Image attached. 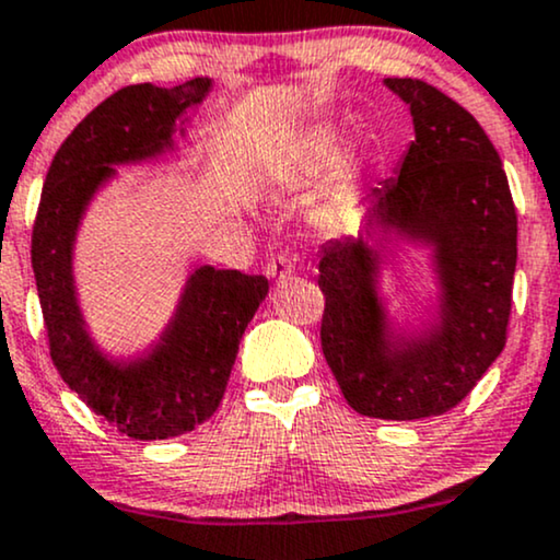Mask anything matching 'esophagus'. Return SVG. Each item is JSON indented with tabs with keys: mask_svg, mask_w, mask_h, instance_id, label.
<instances>
[{
	"mask_svg": "<svg viewBox=\"0 0 560 560\" xmlns=\"http://www.w3.org/2000/svg\"><path fill=\"white\" fill-rule=\"evenodd\" d=\"M292 262H289V258L287 255H276V258H271L266 262V273L271 276L273 281H284V279H289V276H292Z\"/></svg>",
	"mask_w": 560,
	"mask_h": 560,
	"instance_id": "obj_1",
	"label": "esophagus"
}]
</instances>
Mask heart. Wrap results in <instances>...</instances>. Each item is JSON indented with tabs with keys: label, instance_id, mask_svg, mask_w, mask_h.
I'll use <instances>...</instances> for the list:
<instances>
[{
	"label": "heart",
	"instance_id": "heart-1",
	"mask_svg": "<svg viewBox=\"0 0 560 560\" xmlns=\"http://www.w3.org/2000/svg\"><path fill=\"white\" fill-rule=\"evenodd\" d=\"M334 132L328 127L307 132L298 145L284 156V164L279 166V174L287 179H305L318 174L328 164L334 153Z\"/></svg>",
	"mask_w": 560,
	"mask_h": 560
}]
</instances>
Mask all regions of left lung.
<instances>
[{"instance_id":"obj_1","label":"left lung","mask_w":560,"mask_h":560,"mask_svg":"<svg viewBox=\"0 0 560 560\" xmlns=\"http://www.w3.org/2000/svg\"><path fill=\"white\" fill-rule=\"evenodd\" d=\"M383 83L412 112L415 140L368 195L362 232L320 247V347L354 412L422 420L454 409L506 347L516 208L472 114L425 80ZM390 238L434 250L439 315L412 335L389 331L377 294V250Z\"/></svg>"}]
</instances>
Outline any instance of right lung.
<instances>
[{"label":"right lung","mask_w":560,"mask_h":560,"mask_svg":"<svg viewBox=\"0 0 560 560\" xmlns=\"http://www.w3.org/2000/svg\"><path fill=\"white\" fill-rule=\"evenodd\" d=\"M208 91L211 78H195L174 88L127 85L101 101L59 145L33 224L31 262L54 368L91 412L135 441L190 433L219 409L268 279L200 266L156 345L132 360H112L80 313L72 247L88 203L117 174L114 166L174 151L179 117Z\"/></svg>","instance_id":"right-lung-1"}]
</instances>
